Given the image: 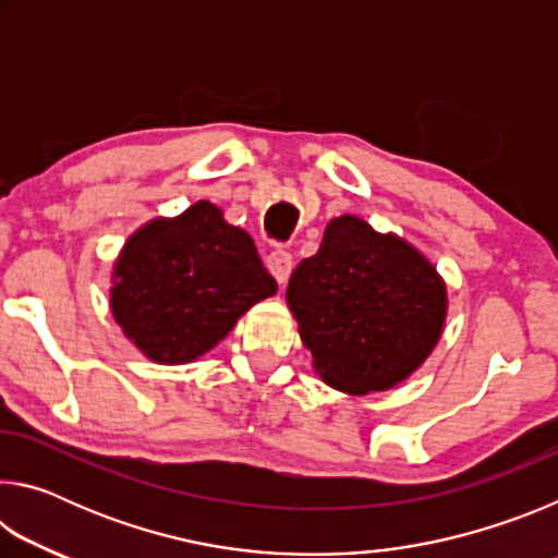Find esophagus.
<instances>
[{
	"instance_id": "34e87169",
	"label": "esophagus",
	"mask_w": 558,
	"mask_h": 558,
	"mask_svg": "<svg viewBox=\"0 0 558 558\" xmlns=\"http://www.w3.org/2000/svg\"><path fill=\"white\" fill-rule=\"evenodd\" d=\"M268 270L272 272V278H276L280 286H286L290 272H292V256L288 251H272L268 256Z\"/></svg>"
}]
</instances>
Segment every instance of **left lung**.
Listing matches in <instances>:
<instances>
[{"instance_id":"left-lung-1","label":"left lung","mask_w":558,"mask_h":558,"mask_svg":"<svg viewBox=\"0 0 558 558\" xmlns=\"http://www.w3.org/2000/svg\"><path fill=\"white\" fill-rule=\"evenodd\" d=\"M286 300L315 372L352 396L389 391L421 369L448 315L436 266L352 214L327 223L315 256L292 270Z\"/></svg>"}]
</instances>
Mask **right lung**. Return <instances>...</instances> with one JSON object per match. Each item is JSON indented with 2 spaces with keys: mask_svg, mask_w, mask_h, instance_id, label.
<instances>
[{
  "mask_svg": "<svg viewBox=\"0 0 558 558\" xmlns=\"http://www.w3.org/2000/svg\"><path fill=\"white\" fill-rule=\"evenodd\" d=\"M276 292L278 282L263 268L251 235L202 199L130 235L112 266L110 310L147 359L189 364Z\"/></svg>",
  "mask_w": 558,
  "mask_h": 558,
  "instance_id": "1",
  "label": "right lung"
}]
</instances>
